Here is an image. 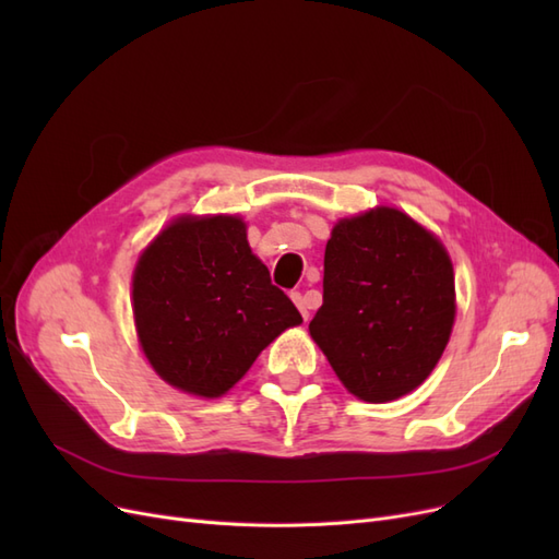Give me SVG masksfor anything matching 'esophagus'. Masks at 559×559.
<instances>
[{
    "label": "esophagus",
    "instance_id": "esophagus-1",
    "mask_svg": "<svg viewBox=\"0 0 559 559\" xmlns=\"http://www.w3.org/2000/svg\"><path fill=\"white\" fill-rule=\"evenodd\" d=\"M292 300L296 302V308L300 310L302 319H306V321H308V319H310V302H308V298H306V296H302L300 292H294V294H292Z\"/></svg>",
    "mask_w": 559,
    "mask_h": 559
}]
</instances>
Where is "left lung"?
<instances>
[{
    "label": "left lung",
    "mask_w": 559,
    "mask_h": 559,
    "mask_svg": "<svg viewBox=\"0 0 559 559\" xmlns=\"http://www.w3.org/2000/svg\"><path fill=\"white\" fill-rule=\"evenodd\" d=\"M452 321V263L429 230L392 207L335 224L310 335L354 396L413 392L441 359Z\"/></svg>",
    "instance_id": "left-lung-1"
}]
</instances>
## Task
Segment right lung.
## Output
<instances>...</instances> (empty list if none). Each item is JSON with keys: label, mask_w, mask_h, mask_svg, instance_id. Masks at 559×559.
<instances>
[{"label": "right lung", "mask_w": 559, "mask_h": 559, "mask_svg": "<svg viewBox=\"0 0 559 559\" xmlns=\"http://www.w3.org/2000/svg\"><path fill=\"white\" fill-rule=\"evenodd\" d=\"M134 324L156 373L222 396L259 354L302 321L253 257L238 216H181L148 245L132 280Z\"/></svg>", "instance_id": "right-lung-1"}]
</instances>
